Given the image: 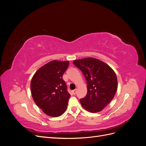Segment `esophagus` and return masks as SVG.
I'll return each instance as SVG.
<instances>
[{"label":"esophagus","mask_w":146,"mask_h":146,"mask_svg":"<svg viewBox=\"0 0 146 146\" xmlns=\"http://www.w3.org/2000/svg\"><path fill=\"white\" fill-rule=\"evenodd\" d=\"M76 92H77V90H74L72 91V93L74 94H76Z\"/></svg>","instance_id":"esophagus-1"}]
</instances>
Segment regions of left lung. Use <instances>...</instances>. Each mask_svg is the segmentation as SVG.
I'll list each match as a JSON object with an SVG mask.
<instances>
[{
	"label": "left lung",
	"instance_id": "1",
	"mask_svg": "<svg viewBox=\"0 0 146 146\" xmlns=\"http://www.w3.org/2000/svg\"><path fill=\"white\" fill-rule=\"evenodd\" d=\"M73 63L81 70L87 82V94L80 100L82 106L91 113L102 111L116 92L115 72L105 63L91 57L74 60Z\"/></svg>",
	"mask_w": 146,
	"mask_h": 146
}]
</instances>
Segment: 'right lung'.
<instances>
[{"mask_svg":"<svg viewBox=\"0 0 146 146\" xmlns=\"http://www.w3.org/2000/svg\"><path fill=\"white\" fill-rule=\"evenodd\" d=\"M69 61L53 60L35 72L30 84L35 104L47 115L58 117L65 112L70 94L63 79Z\"/></svg>","mask_w":146,"mask_h":146,"instance_id":"right-lung-1","label":"right lung"}]
</instances>
